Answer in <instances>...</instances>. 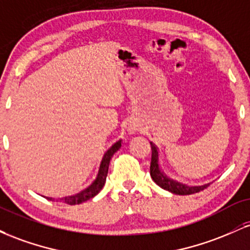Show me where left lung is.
Masks as SVG:
<instances>
[{
  "mask_svg": "<svg viewBox=\"0 0 250 250\" xmlns=\"http://www.w3.org/2000/svg\"><path fill=\"white\" fill-rule=\"evenodd\" d=\"M151 146V163H150V176L157 186H160L165 190L176 195H190L199 193L207 188L210 183H206L202 186H188L186 183L179 182V181L170 179L165 171L162 170L161 163H160V151L156 145L150 142Z\"/></svg>",
  "mask_w": 250,
  "mask_h": 250,
  "instance_id": "8db88e82",
  "label": "left lung"
}]
</instances>
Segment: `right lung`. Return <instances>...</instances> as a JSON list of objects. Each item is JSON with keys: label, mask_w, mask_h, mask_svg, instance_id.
I'll use <instances>...</instances> for the list:
<instances>
[{"label": "right lung", "mask_w": 250, "mask_h": 250, "mask_svg": "<svg viewBox=\"0 0 250 250\" xmlns=\"http://www.w3.org/2000/svg\"><path fill=\"white\" fill-rule=\"evenodd\" d=\"M121 146H122V140H119V141H116L114 145H111V147H109V149H107V151L103 154L101 162H100L96 177L87 188H84L83 190L79 191V193L74 195H68V196H63V197H45L44 196L45 199H48L49 201H54V202H63V203H67V205L74 206V205H80V203L90 200L91 197L95 196V195L100 193V190L103 188V186H104L105 179H107V175H108L109 163H110V160L111 157H113V155L115 154L120 148H121Z\"/></svg>", "instance_id": "1"}]
</instances>
